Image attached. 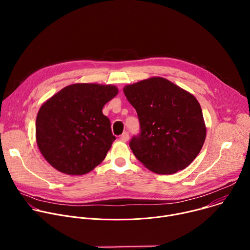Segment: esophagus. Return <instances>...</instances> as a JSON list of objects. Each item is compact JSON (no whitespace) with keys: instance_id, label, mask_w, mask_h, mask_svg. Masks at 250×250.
Masks as SVG:
<instances>
[{"instance_id":"esophagus-1","label":"esophagus","mask_w":250,"mask_h":250,"mask_svg":"<svg viewBox=\"0 0 250 250\" xmlns=\"http://www.w3.org/2000/svg\"><path fill=\"white\" fill-rule=\"evenodd\" d=\"M121 140H123V141H127L128 139H129V135H128V132H126V131H125L122 135H121Z\"/></svg>"}]
</instances>
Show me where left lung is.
<instances>
[{"mask_svg":"<svg viewBox=\"0 0 250 250\" xmlns=\"http://www.w3.org/2000/svg\"><path fill=\"white\" fill-rule=\"evenodd\" d=\"M124 93L140 124V134L129 142L135 157L157 174H173L189 166L207 134L195 96L162 77L126 85Z\"/></svg>","mask_w":250,"mask_h":250,"instance_id":"8db88e82","label":"left lung"}]
</instances>
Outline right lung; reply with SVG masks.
Wrapping results in <instances>:
<instances>
[{
    "instance_id": "right-lung-1",
    "label": "right lung",
    "mask_w": 250,
    "mask_h": 250,
    "mask_svg": "<svg viewBox=\"0 0 250 250\" xmlns=\"http://www.w3.org/2000/svg\"><path fill=\"white\" fill-rule=\"evenodd\" d=\"M118 93L114 85L77 83L42 104L35 138L53 168L68 175H84L104 159L116 136L102 110Z\"/></svg>"
}]
</instances>
